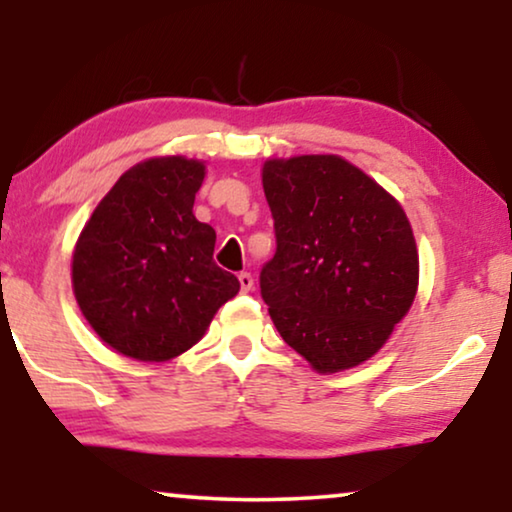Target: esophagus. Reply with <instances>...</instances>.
<instances>
[{
    "label": "esophagus",
    "mask_w": 512,
    "mask_h": 512,
    "mask_svg": "<svg viewBox=\"0 0 512 512\" xmlns=\"http://www.w3.org/2000/svg\"><path fill=\"white\" fill-rule=\"evenodd\" d=\"M237 279H240V289H242L244 293L254 289V277H251L249 272H240V275H237Z\"/></svg>",
    "instance_id": "obj_1"
}]
</instances>
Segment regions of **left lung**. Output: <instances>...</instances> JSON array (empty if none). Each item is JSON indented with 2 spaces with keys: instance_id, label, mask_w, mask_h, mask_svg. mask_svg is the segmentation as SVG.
<instances>
[{
  "instance_id": "8db88e82",
  "label": "left lung",
  "mask_w": 512,
  "mask_h": 512,
  "mask_svg": "<svg viewBox=\"0 0 512 512\" xmlns=\"http://www.w3.org/2000/svg\"><path fill=\"white\" fill-rule=\"evenodd\" d=\"M277 251L261 296L289 347L319 373L370 359L408 314L419 282L403 207L340 156L263 165Z\"/></svg>"
}]
</instances>
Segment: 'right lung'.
<instances>
[{
  "label": "right lung",
  "instance_id": "right-lung-1",
  "mask_svg": "<svg viewBox=\"0 0 512 512\" xmlns=\"http://www.w3.org/2000/svg\"><path fill=\"white\" fill-rule=\"evenodd\" d=\"M202 179L200 160H144L81 230L72 258L76 303L118 354L156 363L184 354L240 291L237 277L214 263V228L193 214Z\"/></svg>",
  "mask_w": 512,
  "mask_h": 512
}]
</instances>
